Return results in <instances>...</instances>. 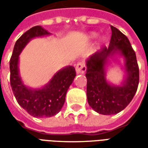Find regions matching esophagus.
<instances>
[{
  "instance_id": "obj_1",
  "label": "esophagus",
  "mask_w": 148,
  "mask_h": 148,
  "mask_svg": "<svg viewBox=\"0 0 148 148\" xmlns=\"http://www.w3.org/2000/svg\"><path fill=\"white\" fill-rule=\"evenodd\" d=\"M76 73L77 74H83L85 73V71H86V67L84 64V62H78L77 65H76Z\"/></svg>"
}]
</instances>
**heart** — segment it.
Returning a JSON list of instances; mask_svg holds the SVG:
<instances>
[{
    "instance_id": "b5f03b06",
    "label": "heart",
    "mask_w": 148,
    "mask_h": 148,
    "mask_svg": "<svg viewBox=\"0 0 148 148\" xmlns=\"http://www.w3.org/2000/svg\"><path fill=\"white\" fill-rule=\"evenodd\" d=\"M97 34L95 33V32H91V33H90L89 35H88V39H90V40H93V39H95L97 37ZM103 41H104V39H100V42H102Z\"/></svg>"
}]
</instances>
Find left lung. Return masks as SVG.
<instances>
[{
    "instance_id": "obj_1",
    "label": "left lung",
    "mask_w": 148,
    "mask_h": 148,
    "mask_svg": "<svg viewBox=\"0 0 148 148\" xmlns=\"http://www.w3.org/2000/svg\"><path fill=\"white\" fill-rule=\"evenodd\" d=\"M111 30L109 47L94 53L86 62L88 103L94 111L102 115L116 114L125 109L136 94L139 84L136 56L129 40L113 26ZM116 56L125 60L124 79L120 85L111 84L106 78V67L110 60H115Z\"/></svg>"
}]
</instances>
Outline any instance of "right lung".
Returning a JSON list of instances; mask_svg holds the SVG:
<instances>
[{"label":"right lung","instance_id":"right-lung-1","mask_svg":"<svg viewBox=\"0 0 148 148\" xmlns=\"http://www.w3.org/2000/svg\"><path fill=\"white\" fill-rule=\"evenodd\" d=\"M50 35L41 26L30 28L16 42L9 62L10 84L15 97L18 104L34 117H51L58 113L64 105L68 89L76 76L74 66H67L56 72L41 88L33 89L24 84L19 69L21 53L32 39Z\"/></svg>","mask_w":148,"mask_h":148}]
</instances>
